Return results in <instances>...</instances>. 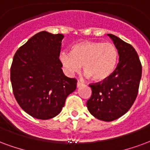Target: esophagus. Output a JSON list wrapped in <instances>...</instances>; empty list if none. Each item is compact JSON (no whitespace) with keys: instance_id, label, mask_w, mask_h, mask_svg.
Segmentation results:
<instances>
[{"instance_id":"esophagus-1","label":"esophagus","mask_w":150,"mask_h":150,"mask_svg":"<svg viewBox=\"0 0 150 150\" xmlns=\"http://www.w3.org/2000/svg\"><path fill=\"white\" fill-rule=\"evenodd\" d=\"M83 84V83L82 82H80V81H78V82H77V87H79V86H82Z\"/></svg>"}]
</instances>
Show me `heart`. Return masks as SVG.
Returning <instances> with one entry per match:
<instances>
[{
  "instance_id": "b5f03b06",
  "label": "heart",
  "mask_w": 150,
  "mask_h": 150,
  "mask_svg": "<svg viewBox=\"0 0 150 150\" xmlns=\"http://www.w3.org/2000/svg\"><path fill=\"white\" fill-rule=\"evenodd\" d=\"M59 60L69 75L79 71L83 65L86 76L101 82L107 79L115 71L118 52L112 43L85 41L75 44L71 52H62Z\"/></svg>"
}]
</instances>
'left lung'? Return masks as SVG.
<instances>
[{"label":"left lung","instance_id":"left-lung-1","mask_svg":"<svg viewBox=\"0 0 150 150\" xmlns=\"http://www.w3.org/2000/svg\"><path fill=\"white\" fill-rule=\"evenodd\" d=\"M119 55V63L109 78L89 85L91 96L87 109L99 120L111 122L125 115L134 104L138 93L142 67L137 52L128 43L112 34Z\"/></svg>","mask_w":150,"mask_h":150}]
</instances>
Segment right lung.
<instances>
[{
    "mask_svg": "<svg viewBox=\"0 0 150 150\" xmlns=\"http://www.w3.org/2000/svg\"><path fill=\"white\" fill-rule=\"evenodd\" d=\"M63 34L43 31L33 35L13 57L10 79L13 95L24 111L46 120L58 115L77 79L64 75L59 60Z\"/></svg>",
    "mask_w": 150,
    "mask_h": 150,
    "instance_id": "1",
    "label": "right lung"
}]
</instances>
